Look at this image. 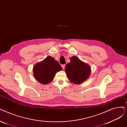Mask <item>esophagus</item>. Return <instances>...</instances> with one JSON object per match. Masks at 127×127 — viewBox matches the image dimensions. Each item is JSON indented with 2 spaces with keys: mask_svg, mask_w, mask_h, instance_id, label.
<instances>
[{
  "mask_svg": "<svg viewBox=\"0 0 127 127\" xmlns=\"http://www.w3.org/2000/svg\"><path fill=\"white\" fill-rule=\"evenodd\" d=\"M61 66H62V67L63 69H65V64H63V65H61Z\"/></svg>",
  "mask_w": 127,
  "mask_h": 127,
  "instance_id": "34e87169",
  "label": "esophagus"
}]
</instances>
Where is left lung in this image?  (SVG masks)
I'll return each instance as SVG.
<instances>
[{"label": "left lung", "instance_id": "8db88e82", "mask_svg": "<svg viewBox=\"0 0 127 127\" xmlns=\"http://www.w3.org/2000/svg\"><path fill=\"white\" fill-rule=\"evenodd\" d=\"M70 60V62L65 66V72L71 82L80 84L89 76L91 68L76 57H73Z\"/></svg>", "mask_w": 127, "mask_h": 127}]
</instances>
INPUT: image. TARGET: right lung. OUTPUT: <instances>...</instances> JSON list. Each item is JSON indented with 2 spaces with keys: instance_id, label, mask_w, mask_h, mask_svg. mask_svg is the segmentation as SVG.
Wrapping results in <instances>:
<instances>
[{
  "instance_id": "1",
  "label": "right lung",
  "mask_w": 127,
  "mask_h": 127,
  "mask_svg": "<svg viewBox=\"0 0 127 127\" xmlns=\"http://www.w3.org/2000/svg\"><path fill=\"white\" fill-rule=\"evenodd\" d=\"M62 68L59 62L51 57H47L42 61L36 64L34 68V76L40 83L47 84L51 82L55 74Z\"/></svg>"
}]
</instances>
